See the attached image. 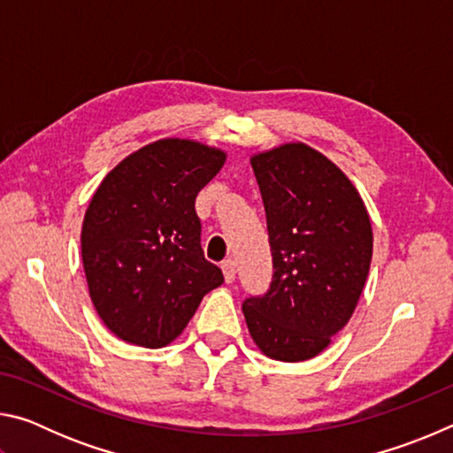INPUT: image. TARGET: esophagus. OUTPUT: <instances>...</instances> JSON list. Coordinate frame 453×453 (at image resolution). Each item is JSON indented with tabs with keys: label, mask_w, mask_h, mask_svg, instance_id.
<instances>
[{
	"label": "esophagus",
	"mask_w": 453,
	"mask_h": 453,
	"mask_svg": "<svg viewBox=\"0 0 453 453\" xmlns=\"http://www.w3.org/2000/svg\"><path fill=\"white\" fill-rule=\"evenodd\" d=\"M221 272H224L226 281L232 283L235 280V262H234V259H226V262L221 264Z\"/></svg>",
	"instance_id": "esophagus-1"
}]
</instances>
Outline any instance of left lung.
<instances>
[{
    "label": "left lung",
    "instance_id": "1",
    "mask_svg": "<svg viewBox=\"0 0 453 453\" xmlns=\"http://www.w3.org/2000/svg\"><path fill=\"white\" fill-rule=\"evenodd\" d=\"M262 191L273 275L242 310L256 346L280 362L321 354L354 313L373 234L364 199L340 167L302 142L250 159Z\"/></svg>",
    "mask_w": 453,
    "mask_h": 453
}]
</instances>
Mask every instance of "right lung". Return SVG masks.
<instances>
[{"mask_svg":"<svg viewBox=\"0 0 453 453\" xmlns=\"http://www.w3.org/2000/svg\"><path fill=\"white\" fill-rule=\"evenodd\" d=\"M226 164V151L165 137L129 153L99 183L81 226L89 297L119 340L164 348L224 283L203 257L199 189Z\"/></svg>","mask_w":453,"mask_h":453,"instance_id":"add662e5","label":"right lung"}]
</instances>
